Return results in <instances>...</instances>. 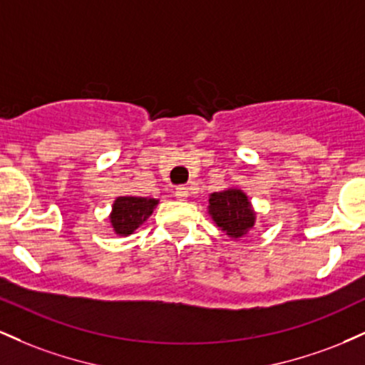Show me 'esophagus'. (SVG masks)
Returning <instances> with one entry per match:
<instances>
[{"instance_id": "1", "label": "esophagus", "mask_w": 365, "mask_h": 365, "mask_svg": "<svg viewBox=\"0 0 365 365\" xmlns=\"http://www.w3.org/2000/svg\"><path fill=\"white\" fill-rule=\"evenodd\" d=\"M175 197H177L178 200H185L188 197V188L187 187H177V190H175Z\"/></svg>"}]
</instances>
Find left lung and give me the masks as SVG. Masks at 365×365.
Returning <instances> with one entry per match:
<instances>
[{
    "label": "left lung",
    "mask_w": 365,
    "mask_h": 365,
    "mask_svg": "<svg viewBox=\"0 0 365 365\" xmlns=\"http://www.w3.org/2000/svg\"><path fill=\"white\" fill-rule=\"evenodd\" d=\"M207 215L232 240H240L254 228L257 212L242 188L232 187L209 195Z\"/></svg>",
    "instance_id": "obj_1"
}]
</instances>
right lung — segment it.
Here are the masks:
<instances>
[{
	"mask_svg": "<svg viewBox=\"0 0 365 365\" xmlns=\"http://www.w3.org/2000/svg\"><path fill=\"white\" fill-rule=\"evenodd\" d=\"M159 204L158 199L150 197H133L120 195L116 197L111 206L110 223L115 235L128 237L135 232L142 223L148 221L153 215L154 207Z\"/></svg>",
	"mask_w": 365,
	"mask_h": 365,
	"instance_id": "right-lung-1",
	"label": "right lung"
}]
</instances>
